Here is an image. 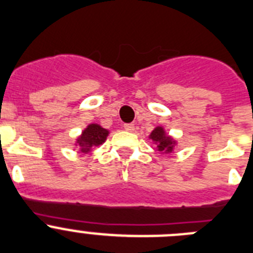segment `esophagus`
<instances>
[{
  "label": "esophagus",
  "instance_id": "34e87169",
  "mask_svg": "<svg viewBox=\"0 0 253 253\" xmlns=\"http://www.w3.org/2000/svg\"><path fill=\"white\" fill-rule=\"evenodd\" d=\"M124 128L126 129V131L132 132L134 129V125L133 124H125L124 125Z\"/></svg>",
  "mask_w": 253,
  "mask_h": 253
}]
</instances>
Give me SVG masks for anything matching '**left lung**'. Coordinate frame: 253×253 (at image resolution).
Returning <instances> with one entry per match:
<instances>
[{
	"label": "left lung",
	"instance_id": "obj_1",
	"mask_svg": "<svg viewBox=\"0 0 253 253\" xmlns=\"http://www.w3.org/2000/svg\"><path fill=\"white\" fill-rule=\"evenodd\" d=\"M150 137L152 138L155 142L159 143V151H166V152H171L172 148H173L174 141L171 140L169 137H167L165 134V131L162 127H157L152 131V133L150 134Z\"/></svg>",
	"mask_w": 253,
	"mask_h": 253
}]
</instances>
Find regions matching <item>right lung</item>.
<instances>
[{"mask_svg": "<svg viewBox=\"0 0 253 253\" xmlns=\"http://www.w3.org/2000/svg\"><path fill=\"white\" fill-rule=\"evenodd\" d=\"M108 131L102 128L98 125H89L84 132L82 136L77 140V143L81 146L82 152H88L92 146H100L102 145L107 137Z\"/></svg>", "mask_w": 253, "mask_h": 253, "instance_id": "obj_1", "label": "right lung"}]
</instances>
